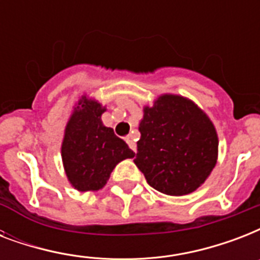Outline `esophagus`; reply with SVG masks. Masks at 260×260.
I'll use <instances>...</instances> for the list:
<instances>
[{
  "mask_svg": "<svg viewBox=\"0 0 260 260\" xmlns=\"http://www.w3.org/2000/svg\"><path fill=\"white\" fill-rule=\"evenodd\" d=\"M126 143H128V146H129L131 150H134L136 152V142H135L134 135H129V136H126Z\"/></svg>",
  "mask_w": 260,
  "mask_h": 260,
  "instance_id": "obj_1",
  "label": "esophagus"
}]
</instances>
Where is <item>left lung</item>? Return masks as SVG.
Wrapping results in <instances>:
<instances>
[{
	"mask_svg": "<svg viewBox=\"0 0 260 260\" xmlns=\"http://www.w3.org/2000/svg\"><path fill=\"white\" fill-rule=\"evenodd\" d=\"M134 162L148 185L167 196L193 193L217 163L218 136L209 116L189 98L162 94L143 108Z\"/></svg>",
	"mask_w": 260,
	"mask_h": 260,
	"instance_id": "left-lung-1",
	"label": "left lung"
}]
</instances>
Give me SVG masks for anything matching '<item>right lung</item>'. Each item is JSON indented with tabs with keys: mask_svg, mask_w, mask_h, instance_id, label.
<instances>
[{
	"mask_svg": "<svg viewBox=\"0 0 260 260\" xmlns=\"http://www.w3.org/2000/svg\"><path fill=\"white\" fill-rule=\"evenodd\" d=\"M106 106L83 94L64 128L62 162L70 185L78 191H98L110 173L135 152L101 120Z\"/></svg>",
	"mask_w": 260,
	"mask_h": 260,
	"instance_id": "add662e5",
	"label": "right lung"
}]
</instances>
